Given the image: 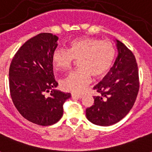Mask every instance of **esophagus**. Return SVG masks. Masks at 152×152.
I'll list each match as a JSON object with an SVG mask.
<instances>
[{
    "label": "esophagus",
    "instance_id": "obj_1",
    "mask_svg": "<svg viewBox=\"0 0 152 152\" xmlns=\"http://www.w3.org/2000/svg\"><path fill=\"white\" fill-rule=\"evenodd\" d=\"M83 96V95H80V94H75V93L72 94V97L74 98V99H81Z\"/></svg>",
    "mask_w": 152,
    "mask_h": 152
}]
</instances>
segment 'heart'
<instances>
[{"instance_id": "heart-1", "label": "heart", "mask_w": 152, "mask_h": 152, "mask_svg": "<svg viewBox=\"0 0 152 152\" xmlns=\"http://www.w3.org/2000/svg\"><path fill=\"white\" fill-rule=\"evenodd\" d=\"M116 50L110 41L91 37H81L72 40L68 50L55 49L52 63L56 71L65 72L71 69L76 60L80 68L62 80L63 89L72 92H80L89 84L91 76L102 78L113 66Z\"/></svg>"}]
</instances>
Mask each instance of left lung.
<instances>
[{
  "label": "left lung",
  "instance_id": "1",
  "mask_svg": "<svg viewBox=\"0 0 152 152\" xmlns=\"http://www.w3.org/2000/svg\"><path fill=\"white\" fill-rule=\"evenodd\" d=\"M118 57L102 80L94 87L97 95L86 110L91 122L109 126L118 122L132 108L139 91V71L132 52L116 40Z\"/></svg>",
  "mask_w": 152,
  "mask_h": 152
}]
</instances>
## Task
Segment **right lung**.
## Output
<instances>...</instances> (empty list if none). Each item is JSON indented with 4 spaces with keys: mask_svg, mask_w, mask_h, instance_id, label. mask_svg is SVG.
Instances as JSON below:
<instances>
[{
    "mask_svg": "<svg viewBox=\"0 0 152 152\" xmlns=\"http://www.w3.org/2000/svg\"><path fill=\"white\" fill-rule=\"evenodd\" d=\"M58 37L41 33L27 41L13 57L9 68V89L14 106L27 120L47 126L63 115V104L70 93L55 90L52 54ZM51 90L47 97L45 93Z\"/></svg>",
    "mask_w": 152,
    "mask_h": 152,
    "instance_id": "right-lung-1",
    "label": "right lung"
}]
</instances>
